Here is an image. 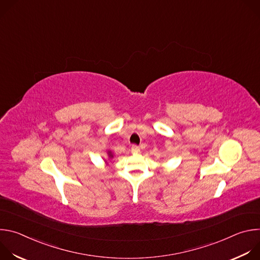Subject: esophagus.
Segmentation results:
<instances>
[{
    "label": "esophagus",
    "mask_w": 260,
    "mask_h": 260,
    "mask_svg": "<svg viewBox=\"0 0 260 260\" xmlns=\"http://www.w3.org/2000/svg\"><path fill=\"white\" fill-rule=\"evenodd\" d=\"M131 151L133 154H137L140 152V147L137 146V145H133L132 148H131Z\"/></svg>",
    "instance_id": "obj_1"
}]
</instances>
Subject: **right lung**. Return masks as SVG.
I'll use <instances>...</instances> for the list:
<instances>
[{
  "mask_svg": "<svg viewBox=\"0 0 260 260\" xmlns=\"http://www.w3.org/2000/svg\"><path fill=\"white\" fill-rule=\"evenodd\" d=\"M114 157V154H113V152L111 151V150H107V159L106 158H104L105 160V165H106V167H109L110 166V162H111V160H112V158Z\"/></svg>",
  "mask_w": 260,
  "mask_h": 260,
  "instance_id": "obj_1",
  "label": "right lung"
}]
</instances>
